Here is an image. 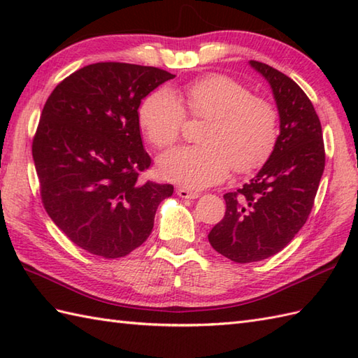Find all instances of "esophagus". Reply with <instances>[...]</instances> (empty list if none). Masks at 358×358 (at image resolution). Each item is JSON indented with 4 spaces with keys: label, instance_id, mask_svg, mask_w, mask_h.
<instances>
[{
    "label": "esophagus",
    "instance_id": "esophagus-1",
    "mask_svg": "<svg viewBox=\"0 0 358 358\" xmlns=\"http://www.w3.org/2000/svg\"><path fill=\"white\" fill-rule=\"evenodd\" d=\"M177 195L181 196V199H189V200H191V199H196V196H199L200 194L189 191V189H186V187H178L177 189Z\"/></svg>",
    "mask_w": 358,
    "mask_h": 358
}]
</instances>
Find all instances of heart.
<instances>
[{
	"mask_svg": "<svg viewBox=\"0 0 358 358\" xmlns=\"http://www.w3.org/2000/svg\"><path fill=\"white\" fill-rule=\"evenodd\" d=\"M191 118L204 120L196 132L200 144L177 149L159 158L166 178L192 187L224 180L231 169L249 173L268 162L280 138V117L269 100L224 73H209L172 94L159 89L144 98L138 123L146 140L167 150L180 140Z\"/></svg>",
	"mask_w": 358,
	"mask_h": 358,
	"instance_id": "obj_1",
	"label": "heart"
}]
</instances>
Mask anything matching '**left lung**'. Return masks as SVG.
Instances as JSON below:
<instances>
[{
  "label": "left lung",
  "instance_id": "left-lung-1",
  "mask_svg": "<svg viewBox=\"0 0 358 358\" xmlns=\"http://www.w3.org/2000/svg\"><path fill=\"white\" fill-rule=\"evenodd\" d=\"M250 66L269 81L280 113V138L257 177L223 195L224 217L210 246L235 263L260 262L285 249L313 210L324 169L320 118L303 89L273 67Z\"/></svg>",
  "mask_w": 358,
  "mask_h": 358
}]
</instances>
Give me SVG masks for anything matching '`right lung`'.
I'll use <instances>...</instances> for the list:
<instances>
[{
	"instance_id": "add662e5",
	"label": "right lung",
	"mask_w": 358,
	"mask_h": 358,
	"mask_svg": "<svg viewBox=\"0 0 358 358\" xmlns=\"http://www.w3.org/2000/svg\"><path fill=\"white\" fill-rule=\"evenodd\" d=\"M175 75L152 66L95 63L52 90L32 141L43 206L78 248L120 258L152 232L169 183L144 180L138 108Z\"/></svg>"
}]
</instances>
